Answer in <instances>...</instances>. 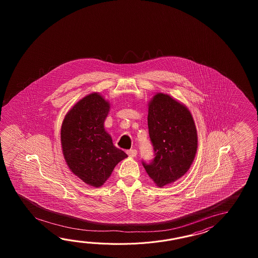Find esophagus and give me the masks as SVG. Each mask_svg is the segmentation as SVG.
<instances>
[{"mask_svg": "<svg viewBox=\"0 0 258 258\" xmlns=\"http://www.w3.org/2000/svg\"><path fill=\"white\" fill-rule=\"evenodd\" d=\"M127 154L129 155V157L135 158V157H137V149H130V150H127Z\"/></svg>", "mask_w": 258, "mask_h": 258, "instance_id": "esophagus-1", "label": "esophagus"}]
</instances>
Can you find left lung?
I'll return each instance as SVG.
<instances>
[{"label": "left lung", "instance_id": "left-lung-1", "mask_svg": "<svg viewBox=\"0 0 258 258\" xmlns=\"http://www.w3.org/2000/svg\"><path fill=\"white\" fill-rule=\"evenodd\" d=\"M149 137L155 159L143 163L158 187L179 180L190 169L198 151V131L185 105L169 94L156 93L148 105Z\"/></svg>", "mask_w": 258, "mask_h": 258}]
</instances>
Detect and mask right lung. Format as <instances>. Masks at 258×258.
Here are the masks:
<instances>
[{"mask_svg":"<svg viewBox=\"0 0 258 258\" xmlns=\"http://www.w3.org/2000/svg\"><path fill=\"white\" fill-rule=\"evenodd\" d=\"M110 103L99 92L85 96L64 116L60 144L72 172L90 186H102L116 165L128 156L116 148L104 121Z\"/></svg>","mask_w":258,"mask_h":258,"instance_id":"1","label":"right lung"}]
</instances>
